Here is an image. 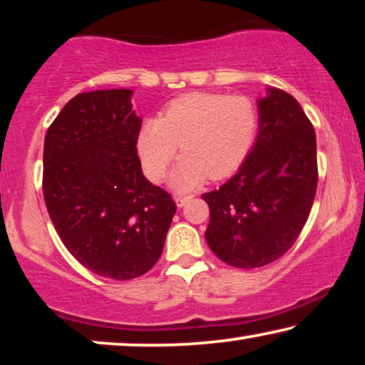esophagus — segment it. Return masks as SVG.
<instances>
[{
  "label": "esophagus",
  "instance_id": "obj_1",
  "mask_svg": "<svg viewBox=\"0 0 365 365\" xmlns=\"http://www.w3.org/2000/svg\"><path fill=\"white\" fill-rule=\"evenodd\" d=\"M192 197H194L192 194H178V196H176V204H178L179 207H182L184 204H186L187 201H191Z\"/></svg>",
  "mask_w": 365,
  "mask_h": 365
}]
</instances>
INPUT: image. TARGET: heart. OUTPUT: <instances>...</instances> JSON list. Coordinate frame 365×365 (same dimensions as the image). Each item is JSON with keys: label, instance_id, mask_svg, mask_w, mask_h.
Returning <instances> with one entry per match:
<instances>
[{"label": "heart", "instance_id": "1", "mask_svg": "<svg viewBox=\"0 0 365 365\" xmlns=\"http://www.w3.org/2000/svg\"><path fill=\"white\" fill-rule=\"evenodd\" d=\"M257 128L259 111L246 96L186 94L174 99L158 121L143 126L138 144L144 171L161 181L179 146L182 158L173 173L174 187L184 191L206 178L222 179L246 161Z\"/></svg>", "mask_w": 365, "mask_h": 365}]
</instances>
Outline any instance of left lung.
<instances>
[{
  "label": "left lung",
  "mask_w": 365,
  "mask_h": 365,
  "mask_svg": "<svg viewBox=\"0 0 365 365\" xmlns=\"http://www.w3.org/2000/svg\"><path fill=\"white\" fill-rule=\"evenodd\" d=\"M259 134L241 169L202 194L206 241L229 266L256 269L282 257L301 234L317 189L316 131L282 89L259 101Z\"/></svg>",
  "instance_id": "8db88e82"
}]
</instances>
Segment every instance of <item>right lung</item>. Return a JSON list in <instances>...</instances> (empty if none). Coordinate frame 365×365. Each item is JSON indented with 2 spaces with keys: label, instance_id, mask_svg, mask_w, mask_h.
<instances>
[{
  "label": "right lung",
  "instance_id": "right-lung-1",
  "mask_svg": "<svg viewBox=\"0 0 365 365\" xmlns=\"http://www.w3.org/2000/svg\"><path fill=\"white\" fill-rule=\"evenodd\" d=\"M129 89L81 93L48 128L43 196L58 236L98 276L129 281L161 257L176 202L144 178Z\"/></svg>",
  "mask_w": 365,
  "mask_h": 365
}]
</instances>
